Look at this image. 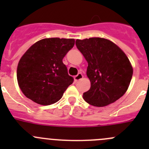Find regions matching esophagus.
Here are the masks:
<instances>
[{
  "mask_svg": "<svg viewBox=\"0 0 149 149\" xmlns=\"http://www.w3.org/2000/svg\"><path fill=\"white\" fill-rule=\"evenodd\" d=\"M82 78H83V74H82L81 73H78V74L76 75V76L74 77V81H75V82H77L78 81L81 80V79Z\"/></svg>",
  "mask_w": 149,
  "mask_h": 149,
  "instance_id": "obj_1",
  "label": "esophagus"
}]
</instances>
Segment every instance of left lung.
Listing matches in <instances>:
<instances>
[{
  "mask_svg": "<svg viewBox=\"0 0 149 149\" xmlns=\"http://www.w3.org/2000/svg\"><path fill=\"white\" fill-rule=\"evenodd\" d=\"M76 45L88 63L86 75L91 87L84 93V100L93 106L104 107L124 95L133 68L120 48L100 37L76 40Z\"/></svg>",
  "mask_w": 149,
  "mask_h": 149,
  "instance_id": "obj_1",
  "label": "left lung"
}]
</instances>
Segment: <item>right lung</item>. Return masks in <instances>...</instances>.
<instances>
[{
  "instance_id": "add662e5",
  "label": "right lung",
  "mask_w": 149,
  "mask_h": 149,
  "mask_svg": "<svg viewBox=\"0 0 149 149\" xmlns=\"http://www.w3.org/2000/svg\"><path fill=\"white\" fill-rule=\"evenodd\" d=\"M74 44V39L46 38L29 48L17 67L18 84L27 98L42 105L62 98L74 80L63 59Z\"/></svg>"
}]
</instances>
